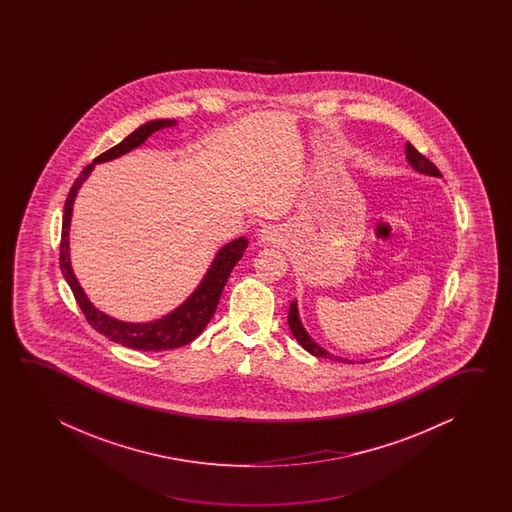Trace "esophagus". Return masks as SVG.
I'll list each match as a JSON object with an SVG mask.
<instances>
[{
  "label": "esophagus",
  "instance_id": "1",
  "mask_svg": "<svg viewBox=\"0 0 512 512\" xmlns=\"http://www.w3.org/2000/svg\"><path fill=\"white\" fill-rule=\"evenodd\" d=\"M280 238H282V232H280V229H276L274 225H267V227L258 230V241L261 245H274V243L280 241Z\"/></svg>",
  "mask_w": 512,
  "mask_h": 512
}]
</instances>
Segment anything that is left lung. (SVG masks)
Returning a JSON list of instances; mask_svg holds the SVG:
<instances>
[{"mask_svg":"<svg viewBox=\"0 0 512 512\" xmlns=\"http://www.w3.org/2000/svg\"><path fill=\"white\" fill-rule=\"evenodd\" d=\"M406 159H408V163L412 164V168L417 170L419 174L432 175V177H441V172L437 170V166H435L432 161H428L423 153L417 152V150H415L414 146H412L410 142H406ZM287 320H289V327H291V333H293V337L296 338V340H298V344H300V346H302L305 351H309L311 355H315V357H322V359L346 362V364H351V362H353V360L342 359V357H337V355L329 353V351H326V349L320 348V346L316 344L315 340L307 335L305 327L302 326L300 315H298V304H296V302H291ZM362 362H366V360H362Z\"/></svg>","mask_w":512,"mask_h":512,"instance_id":"8db88e82","label":"left lung"}]
</instances>
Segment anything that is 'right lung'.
Masks as SVG:
<instances>
[{"label":"right lung","mask_w":512,"mask_h":512,"mask_svg":"<svg viewBox=\"0 0 512 512\" xmlns=\"http://www.w3.org/2000/svg\"><path fill=\"white\" fill-rule=\"evenodd\" d=\"M177 120L157 119L150 120L142 124L141 128L130 133L124 141L119 142L117 146L109 148L108 152L100 153L97 159L91 164H87L78 175L77 181L71 186L69 196L64 205V221H62V241H60V269L64 272V278L69 283L71 291L77 298V304L80 305L82 313L86 316L87 322L98 333H102L109 340L122 344L126 348L141 349V351H164V349L181 348L190 344L194 338L203 333L207 327L210 318L216 313L219 296L225 289V283L229 280L230 272L234 265L241 260L243 252L249 245V240L243 236L238 240L230 241L225 247L219 249L214 261L210 263L205 278L197 285L196 291L186 298L183 304L174 309L172 313L153 320V322H144V324H133V322H122L113 316L106 315L98 311L95 305L89 302L84 289L80 287L77 276L71 267V258H69V227H71V214H73V203L77 197L78 190L82 183L86 181L89 174L93 172L95 164L113 161L124 153L135 150L141 146L155 131L163 130L175 126Z\"/></svg>","instance_id":"right-lung-1"}]
</instances>
